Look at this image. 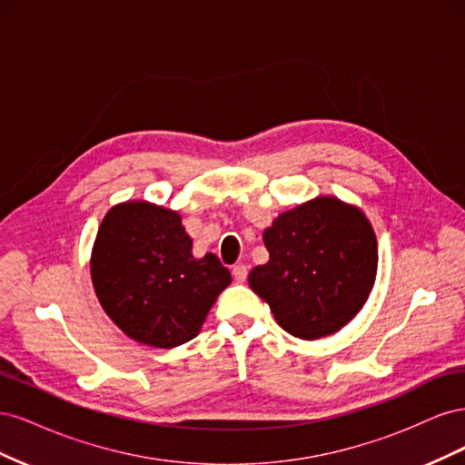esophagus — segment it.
Listing matches in <instances>:
<instances>
[{"label": "esophagus", "instance_id": "obj_1", "mask_svg": "<svg viewBox=\"0 0 465 465\" xmlns=\"http://www.w3.org/2000/svg\"><path fill=\"white\" fill-rule=\"evenodd\" d=\"M232 277L238 281V283H244L246 277H248V267L244 263L232 265Z\"/></svg>", "mask_w": 465, "mask_h": 465}]
</instances>
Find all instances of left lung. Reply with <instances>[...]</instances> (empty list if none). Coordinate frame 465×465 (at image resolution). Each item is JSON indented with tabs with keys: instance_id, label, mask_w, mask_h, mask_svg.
Returning a JSON list of instances; mask_svg holds the SVG:
<instances>
[{
	"instance_id": "8db88e82",
	"label": "left lung",
	"mask_w": 465,
	"mask_h": 465,
	"mask_svg": "<svg viewBox=\"0 0 465 465\" xmlns=\"http://www.w3.org/2000/svg\"><path fill=\"white\" fill-rule=\"evenodd\" d=\"M263 244L270 260L250 272L248 283L291 335H331L367 302L378 246L359 207L320 195L281 213L263 231Z\"/></svg>"
}]
</instances>
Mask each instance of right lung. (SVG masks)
<instances>
[{
    "mask_svg": "<svg viewBox=\"0 0 465 465\" xmlns=\"http://www.w3.org/2000/svg\"><path fill=\"white\" fill-rule=\"evenodd\" d=\"M91 277L110 320L137 343L159 349L193 340L231 283L215 254L193 258L176 211L149 202L118 203L104 215Z\"/></svg>",
    "mask_w": 465,
    "mask_h": 465,
    "instance_id": "add662e5",
    "label": "right lung"
}]
</instances>
